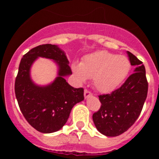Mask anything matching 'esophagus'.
Segmentation results:
<instances>
[{
    "mask_svg": "<svg viewBox=\"0 0 159 159\" xmlns=\"http://www.w3.org/2000/svg\"><path fill=\"white\" fill-rule=\"evenodd\" d=\"M92 95V92H89L88 90H87V89L84 90V97H85L86 99H87V98H88L89 96H91Z\"/></svg>",
    "mask_w": 159,
    "mask_h": 159,
    "instance_id": "1",
    "label": "esophagus"
}]
</instances>
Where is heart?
<instances>
[{
    "instance_id": "obj_1",
    "label": "heart",
    "mask_w": 159,
    "mask_h": 159,
    "mask_svg": "<svg viewBox=\"0 0 159 159\" xmlns=\"http://www.w3.org/2000/svg\"><path fill=\"white\" fill-rule=\"evenodd\" d=\"M130 70V62L124 56H116L102 50L87 55L80 64L72 65V71L80 82L90 78L93 80L95 89L109 93L116 89Z\"/></svg>"
}]
</instances>
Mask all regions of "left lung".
Segmentation results:
<instances>
[{
  "label": "left lung",
  "instance_id": "left-lung-1",
  "mask_svg": "<svg viewBox=\"0 0 159 159\" xmlns=\"http://www.w3.org/2000/svg\"><path fill=\"white\" fill-rule=\"evenodd\" d=\"M127 54L130 64L136 67L134 72L111 94L99 95L100 108L92 116L97 130L109 137L120 135L135 123L147 96L145 67L134 55Z\"/></svg>",
  "mask_w": 159,
  "mask_h": 159
}]
</instances>
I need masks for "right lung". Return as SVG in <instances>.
<instances>
[{"label": "right lung", "mask_w": 159, "mask_h": 159, "mask_svg": "<svg viewBox=\"0 0 159 159\" xmlns=\"http://www.w3.org/2000/svg\"><path fill=\"white\" fill-rule=\"evenodd\" d=\"M52 58L59 66V76L50 85L37 86L29 72L37 57ZM64 52L54 44H42L32 48L22 57L15 80V94L20 111L28 123L41 133H52L61 129L77 102L84 100V88H75L64 76L72 71Z\"/></svg>", "instance_id": "add662e5"}]
</instances>
